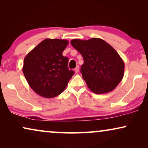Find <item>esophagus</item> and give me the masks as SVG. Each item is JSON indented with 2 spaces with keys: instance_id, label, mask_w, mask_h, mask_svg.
Returning a JSON list of instances; mask_svg holds the SVG:
<instances>
[{
  "instance_id": "1",
  "label": "esophagus",
  "mask_w": 148,
  "mask_h": 148,
  "mask_svg": "<svg viewBox=\"0 0 148 148\" xmlns=\"http://www.w3.org/2000/svg\"><path fill=\"white\" fill-rule=\"evenodd\" d=\"M75 72L76 73H77L79 72V66H76V68L75 69Z\"/></svg>"
}]
</instances>
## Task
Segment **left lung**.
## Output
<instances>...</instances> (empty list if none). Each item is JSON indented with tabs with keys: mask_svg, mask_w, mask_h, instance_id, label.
I'll list each match as a JSON object with an SVG mask.
<instances>
[{
	"mask_svg": "<svg viewBox=\"0 0 148 148\" xmlns=\"http://www.w3.org/2000/svg\"><path fill=\"white\" fill-rule=\"evenodd\" d=\"M71 44L84 58L81 73L89 89L96 94L112 92L124 76L125 63L118 52L100 38L74 39Z\"/></svg>",
	"mask_w": 148,
	"mask_h": 148,
	"instance_id": "obj_1",
	"label": "left lung"
}]
</instances>
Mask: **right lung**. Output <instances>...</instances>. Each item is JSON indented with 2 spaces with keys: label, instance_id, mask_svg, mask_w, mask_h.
I'll list each match as a JSON object with an SVG mask.
<instances>
[{
  "label": "right lung",
  "instance_id": "right-lung-1",
  "mask_svg": "<svg viewBox=\"0 0 148 148\" xmlns=\"http://www.w3.org/2000/svg\"><path fill=\"white\" fill-rule=\"evenodd\" d=\"M69 41L47 39L25 56L23 73L30 88L40 96L52 98L64 90L74 71L67 67L69 59L62 52Z\"/></svg>",
  "mask_w": 148,
  "mask_h": 148
}]
</instances>
